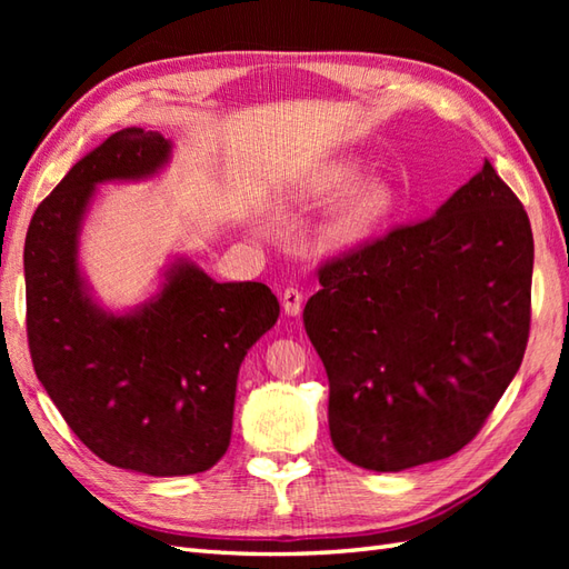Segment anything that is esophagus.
I'll list each match as a JSON object with an SVG mask.
<instances>
[{
  "label": "esophagus",
  "mask_w": 569,
  "mask_h": 569,
  "mask_svg": "<svg viewBox=\"0 0 569 569\" xmlns=\"http://www.w3.org/2000/svg\"><path fill=\"white\" fill-rule=\"evenodd\" d=\"M281 306L286 310V316H298L300 308H303V291H298V288H286L281 293Z\"/></svg>",
  "instance_id": "obj_1"
}]
</instances>
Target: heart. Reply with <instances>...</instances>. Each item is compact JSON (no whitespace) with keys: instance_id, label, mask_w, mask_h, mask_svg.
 I'll return each instance as SVG.
<instances>
[{"instance_id":"heart-1","label":"heart","mask_w":569,"mask_h":569,"mask_svg":"<svg viewBox=\"0 0 569 569\" xmlns=\"http://www.w3.org/2000/svg\"><path fill=\"white\" fill-rule=\"evenodd\" d=\"M365 173L359 161L345 159L325 166L322 171L312 176L303 192L308 198L316 200H328L340 196L347 188H352L357 180ZM393 204V190L383 183V180H369L361 188H357L352 196H349L335 214L325 224V237H328L330 244L335 247H347L355 244V241L365 239L373 227H377L386 212L391 210Z\"/></svg>"}]
</instances>
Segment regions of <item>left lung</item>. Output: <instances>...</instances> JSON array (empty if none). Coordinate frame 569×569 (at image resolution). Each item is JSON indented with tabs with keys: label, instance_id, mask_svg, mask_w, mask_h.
I'll return each instance as SVG.
<instances>
[{
	"label": "left lung",
	"instance_id": "8db88e82",
	"mask_svg": "<svg viewBox=\"0 0 569 569\" xmlns=\"http://www.w3.org/2000/svg\"><path fill=\"white\" fill-rule=\"evenodd\" d=\"M303 310L328 371L335 450L401 471L477 438L523 361L533 232L487 161L428 220L318 266Z\"/></svg>",
	"mask_w": 569,
	"mask_h": 569
}]
</instances>
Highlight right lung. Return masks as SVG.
<instances>
[{"label":"right lung","mask_w":569,"mask_h":569,"mask_svg":"<svg viewBox=\"0 0 569 569\" xmlns=\"http://www.w3.org/2000/svg\"><path fill=\"white\" fill-rule=\"evenodd\" d=\"M168 153L159 131H117L36 208L23 244L36 377L92 455L151 477L198 475L220 462L241 361L278 320L269 286L217 283L188 261L131 316L92 306L76 259L92 190L147 178Z\"/></svg>","instance_id":"obj_1"}]
</instances>
